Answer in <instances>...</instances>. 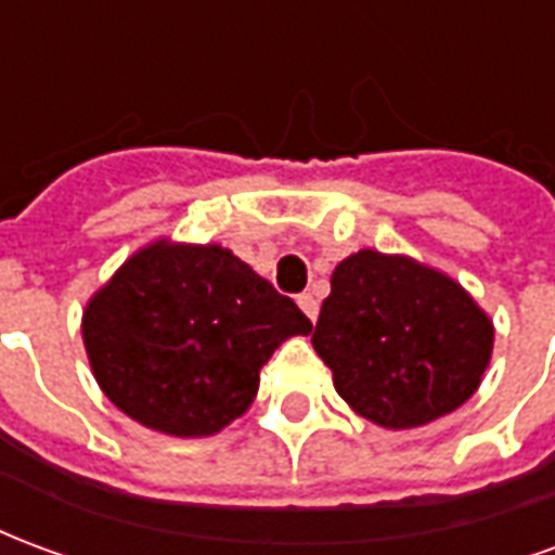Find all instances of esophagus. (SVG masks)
<instances>
[{
  "instance_id": "esophagus-1",
  "label": "esophagus",
  "mask_w": 555,
  "mask_h": 555,
  "mask_svg": "<svg viewBox=\"0 0 555 555\" xmlns=\"http://www.w3.org/2000/svg\"><path fill=\"white\" fill-rule=\"evenodd\" d=\"M297 302H300V309L306 312V318L314 324V321H318V297H312V294H300Z\"/></svg>"
}]
</instances>
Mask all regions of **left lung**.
<instances>
[{
    "instance_id": "left-lung-1",
    "label": "left lung",
    "mask_w": 555,
    "mask_h": 555,
    "mask_svg": "<svg viewBox=\"0 0 555 555\" xmlns=\"http://www.w3.org/2000/svg\"><path fill=\"white\" fill-rule=\"evenodd\" d=\"M330 288L312 345L360 416L418 428L476 392L493 324L452 276L408 255L360 249L333 270Z\"/></svg>"
}]
</instances>
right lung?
Wrapping results in <instances>:
<instances>
[{
	"label": "right lung",
	"instance_id": "add662e5",
	"mask_svg": "<svg viewBox=\"0 0 555 555\" xmlns=\"http://www.w3.org/2000/svg\"><path fill=\"white\" fill-rule=\"evenodd\" d=\"M309 333L297 302L217 243H147L82 312L106 398L171 437H210L243 416L273 350Z\"/></svg>",
	"mask_w": 555,
	"mask_h": 555
}]
</instances>
